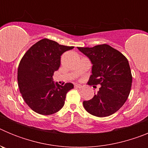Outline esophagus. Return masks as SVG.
I'll return each mask as SVG.
<instances>
[{
  "mask_svg": "<svg viewBox=\"0 0 148 148\" xmlns=\"http://www.w3.org/2000/svg\"><path fill=\"white\" fill-rule=\"evenodd\" d=\"M75 88H79V89H80V88H82V87H82V85H80V84H75Z\"/></svg>",
  "mask_w": 148,
  "mask_h": 148,
  "instance_id": "obj_1",
  "label": "esophagus"
}]
</instances>
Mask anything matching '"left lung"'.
<instances>
[{"label": "left lung", "mask_w": 148, "mask_h": 148, "mask_svg": "<svg viewBox=\"0 0 148 148\" xmlns=\"http://www.w3.org/2000/svg\"><path fill=\"white\" fill-rule=\"evenodd\" d=\"M78 49L93 64L88 85H101L92 99L84 101V108L97 117L113 114L125 104L131 89L132 74L127 59L108 44Z\"/></svg>", "instance_id": "left-lung-1"}]
</instances>
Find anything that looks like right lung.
I'll list each match as a JSON object with an SVG mask.
<instances>
[{"label":"right lung","instance_id":"obj_1","mask_svg":"<svg viewBox=\"0 0 148 148\" xmlns=\"http://www.w3.org/2000/svg\"><path fill=\"white\" fill-rule=\"evenodd\" d=\"M73 48L44 38L22 57L18 70V87L24 101L35 113L51 115L63 108L73 84H55L53 76L61 64V55Z\"/></svg>","mask_w":148,"mask_h":148}]
</instances>
